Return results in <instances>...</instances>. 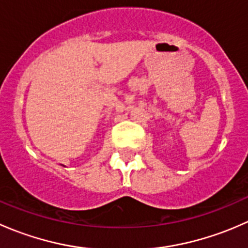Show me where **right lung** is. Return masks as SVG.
<instances>
[{"mask_svg":"<svg viewBox=\"0 0 248 248\" xmlns=\"http://www.w3.org/2000/svg\"><path fill=\"white\" fill-rule=\"evenodd\" d=\"M63 167H64V166H63Z\"/></svg>","mask_w":248,"mask_h":248,"instance_id":"1","label":"right lung"}]
</instances>
